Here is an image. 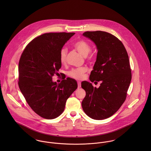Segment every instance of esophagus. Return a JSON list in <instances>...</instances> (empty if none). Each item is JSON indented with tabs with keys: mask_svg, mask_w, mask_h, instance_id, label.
I'll use <instances>...</instances> for the list:
<instances>
[{
	"mask_svg": "<svg viewBox=\"0 0 151 151\" xmlns=\"http://www.w3.org/2000/svg\"><path fill=\"white\" fill-rule=\"evenodd\" d=\"M77 84H78V88H81V82H80V81H78Z\"/></svg>",
	"mask_w": 151,
	"mask_h": 151,
	"instance_id": "34e87169",
	"label": "esophagus"
}]
</instances>
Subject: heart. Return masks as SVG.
<instances>
[{
  "mask_svg": "<svg viewBox=\"0 0 151 151\" xmlns=\"http://www.w3.org/2000/svg\"><path fill=\"white\" fill-rule=\"evenodd\" d=\"M73 46L77 52L84 57H86L91 49L89 44L84 40H79L76 41L73 44ZM67 53V50L65 48L61 49L60 52V61L62 64H64L66 62ZM86 70V67H84L74 68L68 72V76L76 80H81L83 78Z\"/></svg>",
  "mask_w": 151,
  "mask_h": 151,
  "instance_id": "b5f03b06",
  "label": "heart"
}]
</instances>
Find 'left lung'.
I'll use <instances>...</instances> for the list:
<instances>
[{"label":"left lung","mask_w":151,"mask_h":151,"mask_svg":"<svg viewBox=\"0 0 151 151\" xmlns=\"http://www.w3.org/2000/svg\"><path fill=\"white\" fill-rule=\"evenodd\" d=\"M83 35L93 41L98 50L89 80L101 84L97 88L88 81L81 83L86 92L82 108L89 117L104 120L114 114L126 99L131 80L129 56L123 43L110 33L86 31Z\"/></svg>","instance_id":"8db88e82"}]
</instances>
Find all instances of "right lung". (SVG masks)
I'll return each mask as SVG.
<instances>
[{
	"instance_id": "add662e5",
	"label": "right lung",
	"mask_w": 151,
	"mask_h": 151,
	"mask_svg": "<svg viewBox=\"0 0 151 151\" xmlns=\"http://www.w3.org/2000/svg\"><path fill=\"white\" fill-rule=\"evenodd\" d=\"M74 32L42 34L25 47L19 63V86L27 102L39 116L53 119L64 111L67 99L77 88L76 80L60 84L52 77L61 68L60 52Z\"/></svg>"
}]
</instances>
